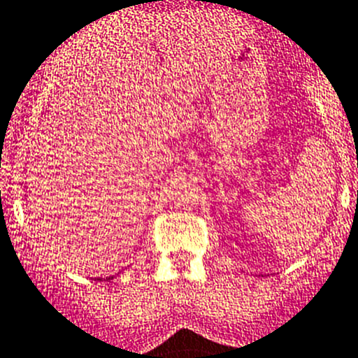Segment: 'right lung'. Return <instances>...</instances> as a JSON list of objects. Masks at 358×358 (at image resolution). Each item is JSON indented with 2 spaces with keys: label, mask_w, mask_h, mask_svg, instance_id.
I'll list each match as a JSON object with an SVG mask.
<instances>
[{
  "label": "right lung",
  "mask_w": 358,
  "mask_h": 358,
  "mask_svg": "<svg viewBox=\"0 0 358 358\" xmlns=\"http://www.w3.org/2000/svg\"><path fill=\"white\" fill-rule=\"evenodd\" d=\"M108 279H113V278H108Z\"/></svg>",
  "instance_id": "obj_1"
}]
</instances>
